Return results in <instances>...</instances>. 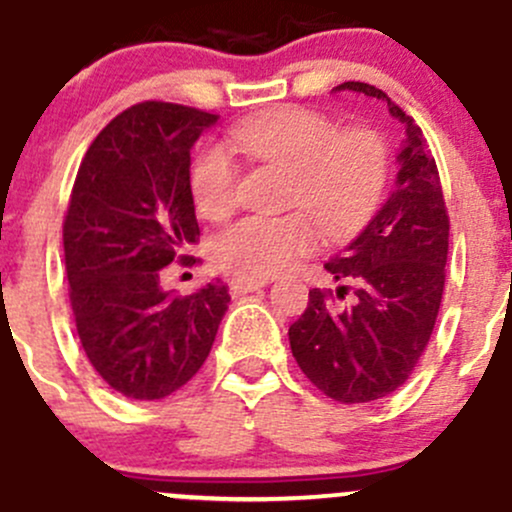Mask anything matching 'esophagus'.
<instances>
[{
	"mask_svg": "<svg viewBox=\"0 0 512 512\" xmlns=\"http://www.w3.org/2000/svg\"><path fill=\"white\" fill-rule=\"evenodd\" d=\"M270 285V277H247V275H240V277H232L230 282V292L232 297H240V294H247V292H255V289Z\"/></svg>",
	"mask_w": 512,
	"mask_h": 512,
	"instance_id": "1",
	"label": "esophagus"
}]
</instances>
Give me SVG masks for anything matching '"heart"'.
Instances as JSON below:
<instances>
[{
	"mask_svg": "<svg viewBox=\"0 0 512 512\" xmlns=\"http://www.w3.org/2000/svg\"><path fill=\"white\" fill-rule=\"evenodd\" d=\"M230 143L252 163L287 170V203L307 208L332 237L359 230L389 183V151L379 133H342L332 118L309 108L282 106L247 118L232 128ZM190 188L203 218L225 220L237 208V168L218 148L198 158ZM317 245L319 230L307 213L252 215L218 237L215 257L225 270L270 277Z\"/></svg>",
	"mask_w": 512,
	"mask_h": 512,
	"instance_id": "b5f03b06",
	"label": "heart"
}]
</instances>
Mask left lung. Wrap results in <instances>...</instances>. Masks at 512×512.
Returning a JSON list of instances; mask_svg holds the SVG:
<instances>
[{
  "label": "left lung",
  "instance_id": "obj_1",
  "mask_svg": "<svg viewBox=\"0 0 512 512\" xmlns=\"http://www.w3.org/2000/svg\"><path fill=\"white\" fill-rule=\"evenodd\" d=\"M334 91H356L386 101L406 128L396 163V185L379 213L324 265L337 289H309V304L289 327L299 369L329 399L366 404L399 389L416 369L446 285L448 210L441 178L414 118L371 84L344 81ZM355 302L338 304L348 293Z\"/></svg>",
  "mask_w": 512,
  "mask_h": 512
}]
</instances>
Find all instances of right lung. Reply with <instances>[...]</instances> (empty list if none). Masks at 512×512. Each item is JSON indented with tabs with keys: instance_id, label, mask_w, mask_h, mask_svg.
<instances>
[{
	"instance_id": "right-lung-1",
	"label": "right lung",
	"mask_w": 512,
	"mask_h": 512,
	"mask_svg": "<svg viewBox=\"0 0 512 512\" xmlns=\"http://www.w3.org/2000/svg\"><path fill=\"white\" fill-rule=\"evenodd\" d=\"M218 121L180 103L143 101L94 138L64 218L76 332L91 366L126 399H165L213 349L230 294L220 280L178 297L160 287L170 262L193 265L200 237L190 148Z\"/></svg>"
}]
</instances>
